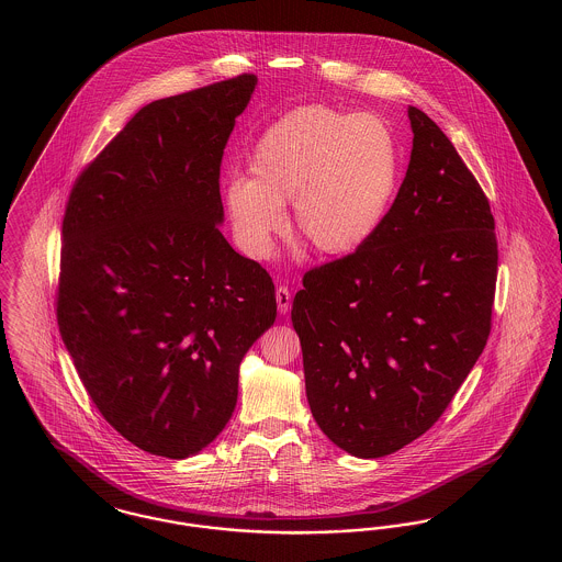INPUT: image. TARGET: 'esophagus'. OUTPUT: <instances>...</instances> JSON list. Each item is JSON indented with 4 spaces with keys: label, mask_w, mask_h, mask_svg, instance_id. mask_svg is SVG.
Segmentation results:
<instances>
[{
    "label": "esophagus",
    "mask_w": 562,
    "mask_h": 562,
    "mask_svg": "<svg viewBox=\"0 0 562 562\" xmlns=\"http://www.w3.org/2000/svg\"><path fill=\"white\" fill-rule=\"evenodd\" d=\"M276 303H278L280 314H286L291 310V291L286 286L276 289Z\"/></svg>",
    "instance_id": "1"
}]
</instances>
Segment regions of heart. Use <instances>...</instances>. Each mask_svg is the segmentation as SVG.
Segmentation results:
<instances>
[{"instance_id":"1","label":"heart","mask_w":562,"mask_h":562,"mask_svg":"<svg viewBox=\"0 0 562 562\" xmlns=\"http://www.w3.org/2000/svg\"><path fill=\"white\" fill-rule=\"evenodd\" d=\"M250 179L234 177L223 204L234 240L268 259L291 229L328 259H344L379 234L402 183V149L387 120L328 105H303L276 120L248 156Z\"/></svg>"}]
</instances>
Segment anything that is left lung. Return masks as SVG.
Masks as SVG:
<instances>
[{
    "mask_svg": "<svg viewBox=\"0 0 562 562\" xmlns=\"http://www.w3.org/2000/svg\"><path fill=\"white\" fill-rule=\"evenodd\" d=\"M408 120L411 161L385 225L358 252L310 269L291 312L312 415L362 459L426 434L491 333L488 200L436 122L417 108Z\"/></svg>",
    "mask_w": 562,
    "mask_h": 562,
    "instance_id": "obj_1",
    "label": "left lung"
}]
</instances>
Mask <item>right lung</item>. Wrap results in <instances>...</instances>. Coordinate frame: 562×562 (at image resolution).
<instances>
[{
	"label": "right lung",
	"instance_id": "1",
	"mask_svg": "<svg viewBox=\"0 0 562 562\" xmlns=\"http://www.w3.org/2000/svg\"><path fill=\"white\" fill-rule=\"evenodd\" d=\"M257 76L140 109L71 189L56 318L109 426L168 459L227 426L244 353L276 321L268 271L223 238V149Z\"/></svg>",
	"mask_w": 562,
	"mask_h": 562
}]
</instances>
